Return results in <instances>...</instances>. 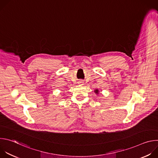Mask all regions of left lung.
<instances>
[{
    "mask_svg": "<svg viewBox=\"0 0 158 158\" xmlns=\"http://www.w3.org/2000/svg\"><path fill=\"white\" fill-rule=\"evenodd\" d=\"M97 94H99V90L98 89H96V90H95V91H94Z\"/></svg>",
    "mask_w": 158,
    "mask_h": 158,
    "instance_id": "1",
    "label": "left lung"
}]
</instances>
